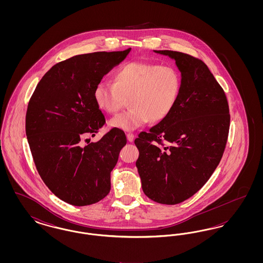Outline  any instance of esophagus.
<instances>
[{
    "label": "esophagus",
    "mask_w": 263,
    "mask_h": 263,
    "mask_svg": "<svg viewBox=\"0 0 263 263\" xmlns=\"http://www.w3.org/2000/svg\"><path fill=\"white\" fill-rule=\"evenodd\" d=\"M126 136H127V140H128L129 142H133V141H134V139H135L134 134H132V133H127V134H126Z\"/></svg>",
    "instance_id": "esophagus-1"
}]
</instances>
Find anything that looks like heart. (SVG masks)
Segmentation results:
<instances>
[{
  "instance_id": "obj_1",
  "label": "heart",
  "mask_w": 263,
  "mask_h": 263,
  "mask_svg": "<svg viewBox=\"0 0 263 263\" xmlns=\"http://www.w3.org/2000/svg\"><path fill=\"white\" fill-rule=\"evenodd\" d=\"M180 89L181 79L175 68L132 62L114 72L113 84L98 83L93 99L100 109L110 114L118 112L129 100L131 108L113 117L108 125L130 132L150 120L160 122L165 119L175 108Z\"/></svg>"
}]
</instances>
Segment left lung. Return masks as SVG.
<instances>
[{"mask_svg":"<svg viewBox=\"0 0 263 263\" xmlns=\"http://www.w3.org/2000/svg\"><path fill=\"white\" fill-rule=\"evenodd\" d=\"M154 52L175 60L181 89L171 114L135 139L136 166L144 193L175 205L194 195L220 163L230 128L229 105L205 63L177 51Z\"/></svg>","mask_w":263,"mask_h":263,"instance_id":"1","label":"left lung"}]
</instances>
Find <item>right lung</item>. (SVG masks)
Returning <instances> with one entry per match:
<instances>
[{
    "label": "right lung",
    "mask_w": 263,
    "mask_h": 263,
    "mask_svg": "<svg viewBox=\"0 0 263 263\" xmlns=\"http://www.w3.org/2000/svg\"><path fill=\"white\" fill-rule=\"evenodd\" d=\"M130 51L82 54L54 65L28 102L25 132L38 174L71 205L97 203L110 191V173L127 142L124 132L113 128L85 146L81 140L105 123L93 90Z\"/></svg>",
    "instance_id": "right-lung-1"
}]
</instances>
